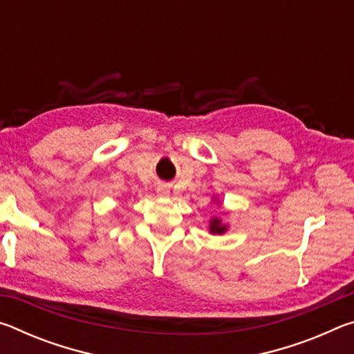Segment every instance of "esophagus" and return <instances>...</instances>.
<instances>
[{
  "mask_svg": "<svg viewBox=\"0 0 354 354\" xmlns=\"http://www.w3.org/2000/svg\"><path fill=\"white\" fill-rule=\"evenodd\" d=\"M159 192H160V195H167V190L165 189H160Z\"/></svg>",
  "mask_w": 354,
  "mask_h": 354,
  "instance_id": "esophagus-1",
  "label": "esophagus"
}]
</instances>
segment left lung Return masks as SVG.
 <instances>
[{
	"mask_svg": "<svg viewBox=\"0 0 354 354\" xmlns=\"http://www.w3.org/2000/svg\"><path fill=\"white\" fill-rule=\"evenodd\" d=\"M225 231H226V226H221L218 218L211 220V232H212V234H215V232H217V234H221V232H225Z\"/></svg>",
	"mask_w": 354,
	"mask_h": 354,
	"instance_id": "left-lung-1",
	"label": "left lung"
}]
</instances>
